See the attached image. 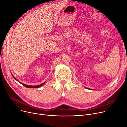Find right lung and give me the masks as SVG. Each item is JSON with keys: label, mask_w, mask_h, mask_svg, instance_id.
Listing matches in <instances>:
<instances>
[{"label": "right lung", "mask_w": 127, "mask_h": 127, "mask_svg": "<svg viewBox=\"0 0 127 127\" xmlns=\"http://www.w3.org/2000/svg\"><path fill=\"white\" fill-rule=\"evenodd\" d=\"M13 76V75H12ZM13 77L15 79H16V80H17V81H18V80H17L16 78H15V77H14L13 76ZM18 82H19V81H18ZM21 84H22V85H23L24 86H25L26 87H27V88H39V87H40L41 86H43V85H44V84H45V82H44L43 83H42V84H41V85H36V86H32V85H25V84H23V83H22L21 82H20Z\"/></svg>", "instance_id": "right-lung-1"}]
</instances>
